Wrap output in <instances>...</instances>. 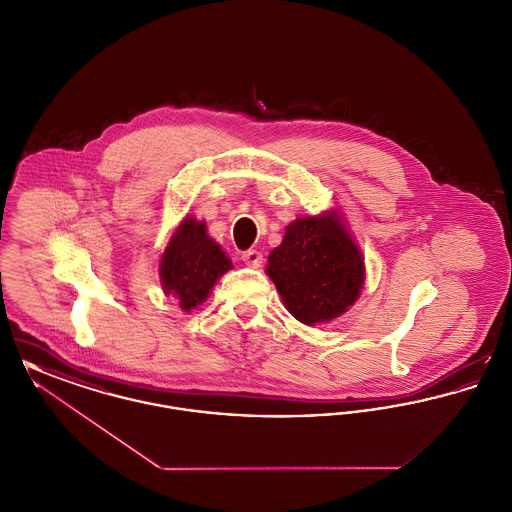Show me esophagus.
I'll return each instance as SVG.
<instances>
[{
	"instance_id": "1",
	"label": "esophagus",
	"mask_w": 512,
	"mask_h": 512,
	"mask_svg": "<svg viewBox=\"0 0 512 512\" xmlns=\"http://www.w3.org/2000/svg\"><path fill=\"white\" fill-rule=\"evenodd\" d=\"M242 259H244L245 265H249V267H261V263H263V253L257 251V249H247V251H244Z\"/></svg>"
}]
</instances>
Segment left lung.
<instances>
[{"label": "left lung", "mask_w": 512, "mask_h": 512, "mask_svg": "<svg viewBox=\"0 0 512 512\" xmlns=\"http://www.w3.org/2000/svg\"><path fill=\"white\" fill-rule=\"evenodd\" d=\"M286 309L307 326L341 317L361 295L365 259L336 211L301 217L268 255Z\"/></svg>", "instance_id": "8db88e82"}]
</instances>
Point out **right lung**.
Returning <instances> with one entry per match:
<instances>
[{"instance_id":"1","label":"right lung","mask_w":512,"mask_h":512,"mask_svg":"<svg viewBox=\"0 0 512 512\" xmlns=\"http://www.w3.org/2000/svg\"><path fill=\"white\" fill-rule=\"evenodd\" d=\"M232 261L207 234L205 222L186 217L178 224L159 263L161 286L184 311L201 305Z\"/></svg>"}]
</instances>
